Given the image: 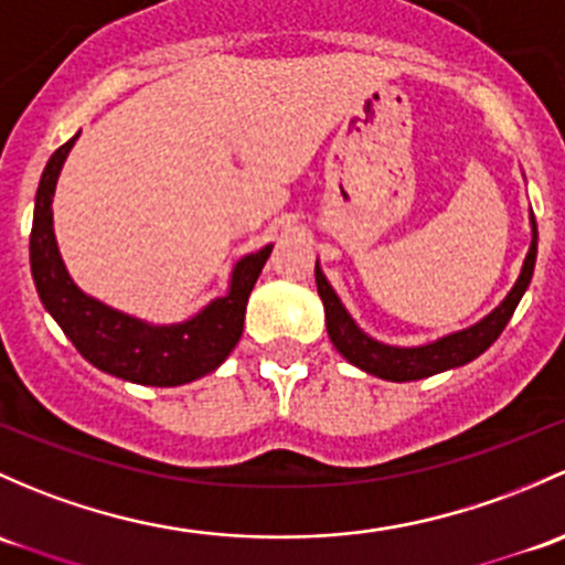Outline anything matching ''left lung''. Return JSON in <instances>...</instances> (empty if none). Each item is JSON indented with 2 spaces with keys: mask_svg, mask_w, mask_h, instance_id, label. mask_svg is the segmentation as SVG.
Listing matches in <instances>:
<instances>
[{
  "mask_svg": "<svg viewBox=\"0 0 565 565\" xmlns=\"http://www.w3.org/2000/svg\"><path fill=\"white\" fill-rule=\"evenodd\" d=\"M531 224H533L531 252H527L518 284H514L512 292L507 295V300H503L490 317L482 319L479 324H473V328L455 332V335H447L441 338V341L427 343V347H417V349L384 347V343L367 338L365 332L352 322L347 308L341 306L338 295L332 292L328 278H324L322 270L317 267L313 273H317L319 298L324 302V319H328V335L332 347L352 362V365H358L362 371L373 373V376L379 379H387V382H417V379L433 376V373H441L447 371V367L466 365V362L479 358L484 349H490L492 343H495V338L501 335L503 328H507L514 308H518L520 298L525 295L527 284H531L533 278V267H536V243H539L536 218L533 216H531Z\"/></svg>",
  "mask_w": 565,
  "mask_h": 565,
  "instance_id": "obj_1",
  "label": "left lung"
}]
</instances>
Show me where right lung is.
I'll use <instances>...</instances> for the list:
<instances>
[{
    "instance_id": "1",
    "label": "right lung",
    "mask_w": 565,
    "mask_h": 565,
    "mask_svg": "<svg viewBox=\"0 0 565 565\" xmlns=\"http://www.w3.org/2000/svg\"><path fill=\"white\" fill-rule=\"evenodd\" d=\"M75 140L78 135L58 146L47 159L38 186V200H34L29 259H32V276L40 300L64 330V335L75 343V349L99 371L135 384H151V387H178V384L205 376L213 367L222 365L241 341L248 295L273 246L259 248L257 254H248L235 265L227 298L213 300L198 317L173 328H151L86 298L64 270L51 218L58 170Z\"/></svg>"
}]
</instances>
